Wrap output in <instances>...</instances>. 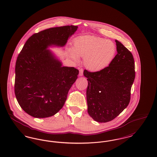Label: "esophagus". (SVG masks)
<instances>
[{"label": "esophagus", "mask_w": 157, "mask_h": 157, "mask_svg": "<svg viewBox=\"0 0 157 157\" xmlns=\"http://www.w3.org/2000/svg\"><path fill=\"white\" fill-rule=\"evenodd\" d=\"M83 69H79V75L80 76H81L83 75Z\"/></svg>", "instance_id": "34e87169"}]
</instances>
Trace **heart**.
Instances as JSON below:
<instances>
[{"mask_svg": "<svg viewBox=\"0 0 157 157\" xmlns=\"http://www.w3.org/2000/svg\"><path fill=\"white\" fill-rule=\"evenodd\" d=\"M71 57L78 61L83 57V65L91 71H99L108 67L113 59L117 48L109 40L95 36L85 35L76 37L73 48L69 49Z\"/></svg>", "mask_w": 157, "mask_h": 157, "instance_id": "obj_1", "label": "heart"}]
</instances>
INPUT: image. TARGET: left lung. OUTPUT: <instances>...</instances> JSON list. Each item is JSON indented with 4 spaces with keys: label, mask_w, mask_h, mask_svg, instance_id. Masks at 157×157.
I'll use <instances>...</instances> for the list:
<instances>
[{
    "label": "left lung",
    "mask_w": 157,
    "mask_h": 157,
    "mask_svg": "<svg viewBox=\"0 0 157 157\" xmlns=\"http://www.w3.org/2000/svg\"><path fill=\"white\" fill-rule=\"evenodd\" d=\"M117 54L109 65L97 72L84 70L87 78L88 112L99 122L115 119L129 104L135 76L132 54L115 40Z\"/></svg>",
    "instance_id": "1"
}]
</instances>
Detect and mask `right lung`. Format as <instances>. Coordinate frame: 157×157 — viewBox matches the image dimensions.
<instances>
[{"mask_svg":"<svg viewBox=\"0 0 157 157\" xmlns=\"http://www.w3.org/2000/svg\"><path fill=\"white\" fill-rule=\"evenodd\" d=\"M77 26L51 28L32 35L19 54L15 65V94L23 110L43 118L54 115L65 104L79 71L62 67L51 45L63 46Z\"/></svg>","mask_w":157,"mask_h":157,"instance_id":"1","label":"right lung"}]
</instances>
